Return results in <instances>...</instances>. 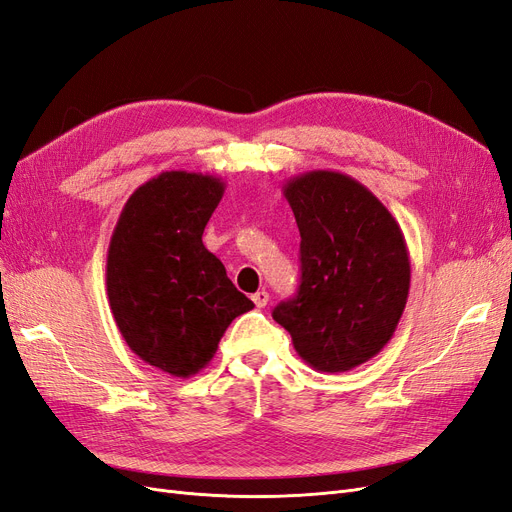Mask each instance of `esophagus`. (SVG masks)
Masks as SVG:
<instances>
[{
  "mask_svg": "<svg viewBox=\"0 0 512 512\" xmlns=\"http://www.w3.org/2000/svg\"><path fill=\"white\" fill-rule=\"evenodd\" d=\"M252 301L256 307H265L269 303V292L267 290H258L256 294H252Z\"/></svg>",
  "mask_w": 512,
  "mask_h": 512,
  "instance_id": "obj_1",
  "label": "esophagus"
}]
</instances>
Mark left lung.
Segmentation results:
<instances>
[{
  "mask_svg": "<svg viewBox=\"0 0 512 512\" xmlns=\"http://www.w3.org/2000/svg\"><path fill=\"white\" fill-rule=\"evenodd\" d=\"M284 196L301 232V286L273 320L309 367H359L389 344L406 309L404 232L374 192L335 170L290 177Z\"/></svg>",
  "mask_w": 512,
  "mask_h": 512,
  "instance_id": "8db88e82",
  "label": "left lung"
}]
</instances>
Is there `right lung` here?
<instances>
[{"instance_id":"1","label":"right lung","mask_w":512,"mask_h":512,"mask_svg":"<svg viewBox=\"0 0 512 512\" xmlns=\"http://www.w3.org/2000/svg\"><path fill=\"white\" fill-rule=\"evenodd\" d=\"M224 188L220 177L166 170L134 190L108 243L117 329L136 356L175 378L207 367L228 324L254 307L203 245Z\"/></svg>"}]
</instances>
